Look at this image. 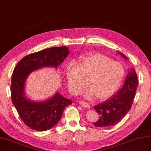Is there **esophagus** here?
<instances>
[{
    "label": "esophagus",
    "instance_id": "esophagus-1",
    "mask_svg": "<svg viewBox=\"0 0 151 151\" xmlns=\"http://www.w3.org/2000/svg\"><path fill=\"white\" fill-rule=\"evenodd\" d=\"M80 105H82L83 107L86 108V109H90V107H91L89 104H88V103L83 101H80Z\"/></svg>",
    "mask_w": 151,
    "mask_h": 151
}]
</instances>
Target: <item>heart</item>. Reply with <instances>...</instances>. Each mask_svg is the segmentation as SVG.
Returning <instances> with one entry per match:
<instances>
[{
	"mask_svg": "<svg viewBox=\"0 0 151 151\" xmlns=\"http://www.w3.org/2000/svg\"><path fill=\"white\" fill-rule=\"evenodd\" d=\"M124 76L123 65L108 57L96 54L81 57L79 66L75 63L68 64L65 77L68 87L72 94L78 95L88 83L91 86L84 96L91 99L98 96L106 99L112 96Z\"/></svg>",
	"mask_w": 151,
	"mask_h": 151,
	"instance_id": "1",
	"label": "heart"
}]
</instances>
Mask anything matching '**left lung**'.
<instances>
[{"label": "left lung", "instance_id": "8db88e82", "mask_svg": "<svg viewBox=\"0 0 151 151\" xmlns=\"http://www.w3.org/2000/svg\"><path fill=\"white\" fill-rule=\"evenodd\" d=\"M118 53L124 59H127L122 53ZM138 85L137 73L134 68H131L121 89L109 99L94 106L99 115V119L93 124L96 127H109L121 121L131 109Z\"/></svg>", "mask_w": 151, "mask_h": 151}]
</instances>
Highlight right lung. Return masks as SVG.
Here are the masks:
<instances>
[{
	"label": "right lung",
	"instance_id": "add662e5",
	"mask_svg": "<svg viewBox=\"0 0 151 151\" xmlns=\"http://www.w3.org/2000/svg\"><path fill=\"white\" fill-rule=\"evenodd\" d=\"M69 53L66 46L49 48L25 56L15 67L11 78V99L23 122L30 129H51L60 121L65 107L71 105L72 101L58 92L45 101H33L25 94L27 78L32 71L42 68H58Z\"/></svg>",
	"mask_w": 151,
	"mask_h": 151
}]
</instances>
